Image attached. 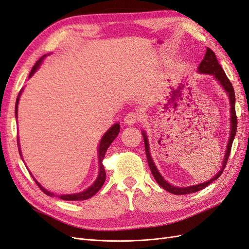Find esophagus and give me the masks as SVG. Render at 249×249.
Returning <instances> with one entry per match:
<instances>
[{
  "mask_svg": "<svg viewBox=\"0 0 249 249\" xmlns=\"http://www.w3.org/2000/svg\"><path fill=\"white\" fill-rule=\"evenodd\" d=\"M138 120H139V115L137 114V113H134V112L127 113L124 117V123L126 124H136Z\"/></svg>",
  "mask_w": 249,
  "mask_h": 249,
  "instance_id": "obj_1",
  "label": "esophagus"
}]
</instances>
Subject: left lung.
<instances>
[{"mask_svg":"<svg viewBox=\"0 0 249 249\" xmlns=\"http://www.w3.org/2000/svg\"><path fill=\"white\" fill-rule=\"evenodd\" d=\"M198 72L200 73H208V74H213L214 78L218 81V83L223 87V89L227 91V93L229 94L230 97V104H231V135H230V139H229V143L227 146V153H225L224 159H223V163H222V167L221 169L218 171L217 175L213 178L209 179L208 182L201 183L198 185H193V186H189V187H176L170 185L168 182L164 179V178L160 175V172L158 171L157 167L155 166V163L153 162L152 157H150L149 154V146H148V141H147V137L144 132H142V136H143V140H144V147H145V154H146V158H147V163L150 171H152L153 176L156 179V182L159 184L163 189H165L166 191L176 194V195H183V194H189V193H194L197 192L203 188H206L207 186H209L211 183H213L215 179H217L221 176V173L223 172V169L225 168V165L228 163V159L231 154V144L233 138L236 136V132H237V116H236V109H235V91H233V87L231 85V81L229 80V78L225 74L224 71L222 70V67L220 66L219 62L216 58L215 53L211 50L210 48H207V52L205 58H203L202 61L200 62L199 66H198Z\"/></svg>","mask_w":249,"mask_h":249,"instance_id":"obj_1","label":"left lung"}]
</instances>
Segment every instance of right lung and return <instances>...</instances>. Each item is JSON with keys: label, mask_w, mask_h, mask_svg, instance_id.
<instances>
[{"label": "right lung", "mask_w": 249, "mask_h": 249, "mask_svg": "<svg viewBox=\"0 0 249 249\" xmlns=\"http://www.w3.org/2000/svg\"><path fill=\"white\" fill-rule=\"evenodd\" d=\"M47 57V55H43L38 61H37L35 63V65L33 66V69L31 71V72H30L29 74V78H31L33 76V73L38 70L39 65L41 64L42 60ZM22 91V89L20 90V92L18 93V96L17 99V103H16V117L18 118V101H19V96H20V93ZM119 131H120V126H119V124H113L110 129L105 133V135L103 136L101 142H100V146H99V165H100V172H99V177H97L95 182L90 186L88 189H86L85 191L83 192H80V193H76V194H64V195H57V196L59 198H61L63 200H85V199H88L90 197H92L93 195L99 191L102 186L104 185L105 183V179H106V171H105V168H104V165H103V160L105 158V154H106L108 147L110 146L111 143L113 142V140H114L117 135L119 134ZM19 145V144H18ZM19 150V149H18ZM19 155H20V150H19ZM35 183L38 185V187L41 189V191L43 193H46L47 195H49V196H56V194L52 193L50 191H48L47 189H44V188L37 182V180L34 178Z\"/></svg>", "instance_id": "1"}]
</instances>
